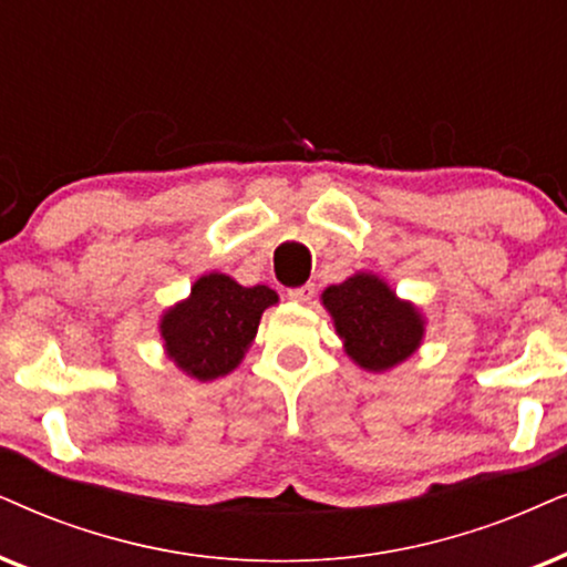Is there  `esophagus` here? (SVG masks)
<instances>
[{
  "label": "esophagus",
  "mask_w": 567,
  "mask_h": 567,
  "mask_svg": "<svg viewBox=\"0 0 567 567\" xmlns=\"http://www.w3.org/2000/svg\"><path fill=\"white\" fill-rule=\"evenodd\" d=\"M313 292H317V288H313V285H300V288L288 290V298L296 300V303H308V300L313 298Z\"/></svg>",
  "instance_id": "obj_1"
}]
</instances>
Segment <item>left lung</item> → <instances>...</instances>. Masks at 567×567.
Wrapping results in <instances>:
<instances>
[{"instance_id": "obj_1", "label": "left lung", "mask_w": 567, "mask_h": 567, "mask_svg": "<svg viewBox=\"0 0 567 567\" xmlns=\"http://www.w3.org/2000/svg\"><path fill=\"white\" fill-rule=\"evenodd\" d=\"M321 303L334 321L346 353L374 374L403 363L424 340L419 308L400 300L377 275L358 271L346 282L329 285L321 292Z\"/></svg>"}]
</instances>
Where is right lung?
<instances>
[{"label": "right lung", "mask_w": 567, "mask_h": 567, "mask_svg": "<svg viewBox=\"0 0 567 567\" xmlns=\"http://www.w3.org/2000/svg\"><path fill=\"white\" fill-rule=\"evenodd\" d=\"M277 300L267 285L243 288L219 271L198 277L190 296L162 317L167 358L198 382L230 374L259 332L261 313Z\"/></svg>", "instance_id": "add662e5"}]
</instances>
